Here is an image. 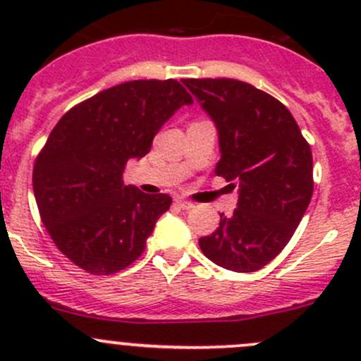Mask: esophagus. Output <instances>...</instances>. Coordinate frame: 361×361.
Wrapping results in <instances>:
<instances>
[{
	"mask_svg": "<svg viewBox=\"0 0 361 361\" xmlns=\"http://www.w3.org/2000/svg\"><path fill=\"white\" fill-rule=\"evenodd\" d=\"M176 206H180L181 209H192L194 207V204H192L190 201H185V199H176Z\"/></svg>",
	"mask_w": 361,
	"mask_h": 361,
	"instance_id": "obj_1",
	"label": "esophagus"
}]
</instances>
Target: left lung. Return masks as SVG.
<instances>
[{"label":"left lung","instance_id":"1","mask_svg":"<svg viewBox=\"0 0 361 361\" xmlns=\"http://www.w3.org/2000/svg\"><path fill=\"white\" fill-rule=\"evenodd\" d=\"M183 85L218 130L214 173L235 181L238 207L199 239L220 267L255 272L288 245L312 195V154L285 104L232 78H187Z\"/></svg>","mask_w":361,"mask_h":361}]
</instances>
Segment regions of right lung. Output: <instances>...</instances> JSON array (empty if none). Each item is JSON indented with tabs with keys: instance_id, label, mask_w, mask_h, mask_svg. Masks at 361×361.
Segmentation results:
<instances>
[{
	"instance_id": "add662e5",
	"label": "right lung",
	"mask_w": 361,
	"mask_h": 361,
	"mask_svg": "<svg viewBox=\"0 0 361 361\" xmlns=\"http://www.w3.org/2000/svg\"><path fill=\"white\" fill-rule=\"evenodd\" d=\"M192 103L176 80H134L57 122L35 162L32 190L47 232L73 264L108 276L141 257L173 199L123 185V167L145 157L160 127Z\"/></svg>"
}]
</instances>
